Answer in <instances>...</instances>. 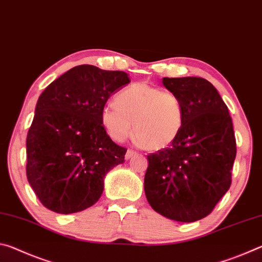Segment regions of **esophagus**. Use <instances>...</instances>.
<instances>
[{
	"label": "esophagus",
	"mask_w": 262,
	"mask_h": 262,
	"mask_svg": "<svg viewBox=\"0 0 262 262\" xmlns=\"http://www.w3.org/2000/svg\"><path fill=\"white\" fill-rule=\"evenodd\" d=\"M136 155V152L134 151V150H130V149H128L127 150V152H126V159H130L132 157H134Z\"/></svg>",
	"instance_id": "1"
}]
</instances>
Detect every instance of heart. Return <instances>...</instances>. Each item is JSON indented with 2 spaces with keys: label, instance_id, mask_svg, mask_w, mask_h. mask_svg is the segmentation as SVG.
Listing matches in <instances>:
<instances>
[{
  "label": "heart",
  "instance_id": "heart-1",
  "mask_svg": "<svg viewBox=\"0 0 262 262\" xmlns=\"http://www.w3.org/2000/svg\"><path fill=\"white\" fill-rule=\"evenodd\" d=\"M100 120L114 141H126L133 133L144 149L158 151L178 139L184 126V107L173 92L139 82L119 92L117 103L106 104Z\"/></svg>",
  "mask_w": 262,
  "mask_h": 262
}]
</instances>
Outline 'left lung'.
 <instances>
[{
	"label": "left lung",
	"instance_id": "1",
	"mask_svg": "<svg viewBox=\"0 0 262 262\" xmlns=\"http://www.w3.org/2000/svg\"><path fill=\"white\" fill-rule=\"evenodd\" d=\"M163 85L181 100L184 126L170 147L148 155L144 193L158 214L190 223L209 215L231 185L232 120L207 79L164 77Z\"/></svg>",
	"mask_w": 262,
	"mask_h": 262
}]
</instances>
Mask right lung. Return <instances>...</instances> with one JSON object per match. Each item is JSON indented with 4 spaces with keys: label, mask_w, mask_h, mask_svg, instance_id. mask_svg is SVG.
Masks as SVG:
<instances>
[{
    "label": "right lung",
    "mask_w": 262,
    "mask_h": 262,
    "mask_svg": "<svg viewBox=\"0 0 262 262\" xmlns=\"http://www.w3.org/2000/svg\"><path fill=\"white\" fill-rule=\"evenodd\" d=\"M128 83L125 72L82 64L39 97L26 137V177L47 209L73 214L94 206L105 176L125 162L127 149L106 134L100 112Z\"/></svg>",
    "instance_id": "right-lung-1"
}]
</instances>
